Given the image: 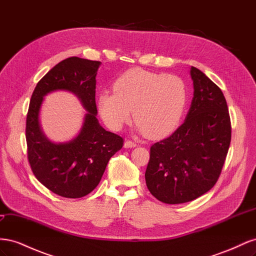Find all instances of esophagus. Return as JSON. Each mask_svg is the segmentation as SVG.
I'll list each match as a JSON object with an SVG mask.
<instances>
[{
  "label": "esophagus",
  "instance_id": "34e87169",
  "mask_svg": "<svg viewBox=\"0 0 256 256\" xmlns=\"http://www.w3.org/2000/svg\"><path fill=\"white\" fill-rule=\"evenodd\" d=\"M124 146H125L126 148H131V147H136V143L134 142V141L126 140V141H125V144H124Z\"/></svg>",
  "mask_w": 256,
  "mask_h": 256
}]
</instances>
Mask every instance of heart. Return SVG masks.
<instances>
[{"mask_svg": "<svg viewBox=\"0 0 256 256\" xmlns=\"http://www.w3.org/2000/svg\"><path fill=\"white\" fill-rule=\"evenodd\" d=\"M187 102L184 80L173 74L131 69L114 83V92H102L98 109L106 126L120 130L130 120L150 138L171 132L180 122Z\"/></svg>", "mask_w": 256, "mask_h": 256, "instance_id": "1", "label": "heart"}]
</instances>
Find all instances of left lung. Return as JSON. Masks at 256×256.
Returning <instances> with one entry per match:
<instances>
[{
	"label": "left lung",
	"instance_id": "8db88e82",
	"mask_svg": "<svg viewBox=\"0 0 256 256\" xmlns=\"http://www.w3.org/2000/svg\"><path fill=\"white\" fill-rule=\"evenodd\" d=\"M193 99L172 136L150 146L145 180L161 202L182 204L208 192L221 174L232 126L226 97L200 69L191 67Z\"/></svg>",
	"mask_w": 256,
	"mask_h": 256
}]
</instances>
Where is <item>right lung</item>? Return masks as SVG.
<instances>
[{"label": "right lung", "mask_w": 256, "mask_h": 256, "mask_svg": "<svg viewBox=\"0 0 256 256\" xmlns=\"http://www.w3.org/2000/svg\"><path fill=\"white\" fill-rule=\"evenodd\" d=\"M100 62L68 58L44 74L30 97L26 115L28 159L32 172L56 194L79 198L94 190L124 138L99 125L96 118V74ZM58 89L72 91L88 113L80 136L68 144H54L44 136L39 125L43 96Z\"/></svg>", "instance_id": "right-lung-1"}]
</instances>
